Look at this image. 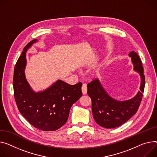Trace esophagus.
<instances>
[{"instance_id":"34e87169","label":"esophagus","mask_w":157,"mask_h":157,"mask_svg":"<svg viewBox=\"0 0 157 157\" xmlns=\"http://www.w3.org/2000/svg\"><path fill=\"white\" fill-rule=\"evenodd\" d=\"M81 90H82V95H86L87 93V86L85 84H83L81 88Z\"/></svg>"}]
</instances>
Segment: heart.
Returning a JSON list of instances; mask_svg holds the SVG:
<instances>
[{"instance_id": "heart-1", "label": "heart", "mask_w": 157, "mask_h": 157, "mask_svg": "<svg viewBox=\"0 0 157 157\" xmlns=\"http://www.w3.org/2000/svg\"><path fill=\"white\" fill-rule=\"evenodd\" d=\"M101 75V72L100 71H97L95 73H94V76L95 77H100Z\"/></svg>"}]
</instances>
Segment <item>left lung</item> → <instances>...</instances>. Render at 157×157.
<instances>
[{
  "label": "left lung",
  "mask_w": 157,
  "mask_h": 157,
  "mask_svg": "<svg viewBox=\"0 0 157 157\" xmlns=\"http://www.w3.org/2000/svg\"><path fill=\"white\" fill-rule=\"evenodd\" d=\"M133 64V69L140 75V90L129 100L121 101L110 96L98 79L88 85V95L91 99L92 113L99 126L111 129L117 128L127 122L136 113L143 97L145 85L143 67L138 55L132 51L129 54Z\"/></svg>",
  "instance_id": "obj_1"
}]
</instances>
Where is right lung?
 Listing matches in <instances>:
<instances>
[{"instance_id":"1","label":"right lung","mask_w":157,"mask_h":157,"mask_svg":"<svg viewBox=\"0 0 157 157\" xmlns=\"http://www.w3.org/2000/svg\"><path fill=\"white\" fill-rule=\"evenodd\" d=\"M38 41L35 39L24 48L14 67L13 88L17 108L35 128L54 131L64 125L72 105L82 96V83L69 85L58 79L47 88L35 91L25 76L26 52Z\"/></svg>"}]
</instances>
